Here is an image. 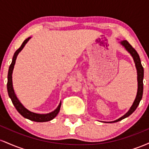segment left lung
<instances>
[{
	"label": "left lung",
	"mask_w": 149,
	"mask_h": 149,
	"mask_svg": "<svg viewBox=\"0 0 149 149\" xmlns=\"http://www.w3.org/2000/svg\"><path fill=\"white\" fill-rule=\"evenodd\" d=\"M120 44L125 48L126 50L130 54H131V56L132 57L133 59H134L135 66H136V71H137V82H138V88H137V93H136V98L133 102V104L132 105V107L130 109V110L125 114L124 116H123L122 117L120 118L118 120H116L114 121H111V122H108V123H116L118 122V121L121 120L125 118L128 117L129 116H130L133 112L136 110V109L139 106L140 101L141 100L143 95V68L141 65V60H140V57L138 54L137 52H136L135 49L133 48L132 46L128 42L127 40H122V41L120 42ZM106 123V122H105Z\"/></svg>",
	"instance_id": "1"
}]
</instances>
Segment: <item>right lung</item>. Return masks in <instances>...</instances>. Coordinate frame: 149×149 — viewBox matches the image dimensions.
Wrapping results in <instances>:
<instances>
[{
    "label": "right lung",
    "instance_id": "right-lung-1",
    "mask_svg": "<svg viewBox=\"0 0 149 149\" xmlns=\"http://www.w3.org/2000/svg\"><path fill=\"white\" fill-rule=\"evenodd\" d=\"M30 38L31 37H29L28 38L26 39L23 42V43L22 44L21 47L15 52L14 56H13V61H12L11 64H10L9 67V70H8L7 88H8V95H9L10 98L11 99L13 105H14L15 107L16 108L17 111L23 117H24L25 118L30 120L35 121V122H47V121H49L51 120H52L53 118H54L57 116L58 113L59 112V110H60V107L61 105V102L59 103V106H58L57 109H56L54 111L46 114L36 113L30 111H29L28 109H26V108L24 107L23 104L19 102V100H18L16 95H15L14 89H13V77H12V75H13V69H14V66L15 64V61H16L17 57L19 53L21 52L22 49L24 48V47L26 44L27 43V42L29 40Z\"/></svg>",
    "mask_w": 149,
    "mask_h": 149
}]
</instances>
